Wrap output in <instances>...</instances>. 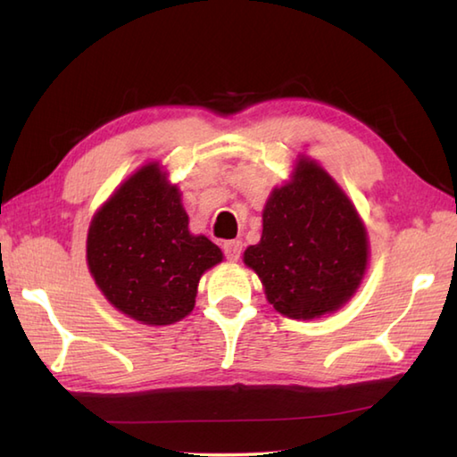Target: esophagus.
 <instances>
[{"label":"esophagus","mask_w":457,"mask_h":457,"mask_svg":"<svg viewBox=\"0 0 457 457\" xmlns=\"http://www.w3.org/2000/svg\"><path fill=\"white\" fill-rule=\"evenodd\" d=\"M222 250H225V256L230 260V262H237L242 253V242L240 240H227L222 245Z\"/></svg>","instance_id":"1"}]
</instances>
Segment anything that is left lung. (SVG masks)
<instances>
[{"label":"left lung","instance_id":"obj_1","mask_svg":"<svg viewBox=\"0 0 457 457\" xmlns=\"http://www.w3.org/2000/svg\"><path fill=\"white\" fill-rule=\"evenodd\" d=\"M367 228L331 175L300 157L292 181L270 195L262 238L245 250V264L286 318L313 320L337 312L365 276Z\"/></svg>","mask_w":457,"mask_h":457}]
</instances>
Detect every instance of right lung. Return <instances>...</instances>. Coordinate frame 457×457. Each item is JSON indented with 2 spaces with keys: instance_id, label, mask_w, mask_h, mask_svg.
I'll return each mask as SVG.
<instances>
[{
  "instance_id": "obj_1",
  "label": "right lung",
  "mask_w": 457,
  "mask_h": 457,
  "mask_svg": "<svg viewBox=\"0 0 457 457\" xmlns=\"http://www.w3.org/2000/svg\"><path fill=\"white\" fill-rule=\"evenodd\" d=\"M87 260L106 300L145 325L189 315L204 270L222 260L207 237L189 232V217L160 165L126 179L90 222Z\"/></svg>"
}]
</instances>
